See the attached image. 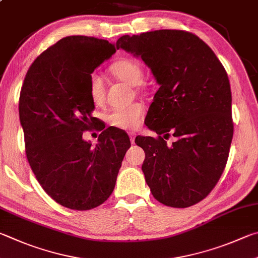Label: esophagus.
I'll list each match as a JSON object with an SVG mask.
<instances>
[{
    "label": "esophagus",
    "mask_w": 258,
    "mask_h": 258,
    "mask_svg": "<svg viewBox=\"0 0 258 258\" xmlns=\"http://www.w3.org/2000/svg\"><path fill=\"white\" fill-rule=\"evenodd\" d=\"M130 140H131V143L134 144V142H135V133H130Z\"/></svg>",
    "instance_id": "obj_1"
}]
</instances>
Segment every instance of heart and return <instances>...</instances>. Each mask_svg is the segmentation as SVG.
Segmentation results:
<instances>
[{
  "label": "heart",
  "instance_id": "heart-1",
  "mask_svg": "<svg viewBox=\"0 0 258 258\" xmlns=\"http://www.w3.org/2000/svg\"><path fill=\"white\" fill-rule=\"evenodd\" d=\"M110 73L130 86H138L143 77L142 67L139 60L131 57H121L110 65ZM89 97L95 106H102L105 102L106 90L102 79L96 73H92L88 83ZM144 114L142 104H133L124 108H116L107 116L108 123L120 130H135L140 125Z\"/></svg>",
  "mask_w": 258,
  "mask_h": 258
}]
</instances>
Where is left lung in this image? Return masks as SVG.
<instances>
[{
  "label": "left lung",
  "instance_id": "1",
  "mask_svg": "<svg viewBox=\"0 0 258 258\" xmlns=\"http://www.w3.org/2000/svg\"><path fill=\"white\" fill-rule=\"evenodd\" d=\"M116 47L141 57L160 86L147 115V126L158 138L135 139L145 152L142 171L153 198L171 208L199 203L217 185L230 150L233 123L226 70L188 31L125 35ZM170 135L177 140L167 146Z\"/></svg>",
  "mask_w": 258,
  "mask_h": 258
}]
</instances>
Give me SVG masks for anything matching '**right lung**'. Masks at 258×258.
I'll return each mask as SVG.
<instances>
[{"label":"right lung","instance_id":"right-lung-1","mask_svg":"<svg viewBox=\"0 0 258 258\" xmlns=\"http://www.w3.org/2000/svg\"><path fill=\"white\" fill-rule=\"evenodd\" d=\"M108 40L69 36L37 57L23 81L19 116L26 154L37 180L55 202L86 211L99 207L113 193L128 135L108 127L95 148L82 139L97 127L89 97L91 73L115 54Z\"/></svg>","mask_w":258,"mask_h":258}]
</instances>
